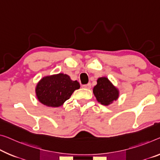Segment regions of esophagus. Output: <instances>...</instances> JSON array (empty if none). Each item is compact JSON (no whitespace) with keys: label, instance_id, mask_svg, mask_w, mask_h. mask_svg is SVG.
Masks as SVG:
<instances>
[{"label":"esophagus","instance_id":"esophagus-1","mask_svg":"<svg viewBox=\"0 0 160 160\" xmlns=\"http://www.w3.org/2000/svg\"><path fill=\"white\" fill-rule=\"evenodd\" d=\"M82 87L84 88H87V89H89V88H91V83H87V84L83 85Z\"/></svg>","mask_w":160,"mask_h":160}]
</instances>
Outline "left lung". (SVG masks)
<instances>
[{"label": "left lung", "mask_w": 160, "mask_h": 160, "mask_svg": "<svg viewBox=\"0 0 160 160\" xmlns=\"http://www.w3.org/2000/svg\"><path fill=\"white\" fill-rule=\"evenodd\" d=\"M93 92L98 102L106 106L112 104L119 97L117 88L106 77L99 78L97 80V84L94 87Z\"/></svg>", "instance_id": "8db88e82"}]
</instances>
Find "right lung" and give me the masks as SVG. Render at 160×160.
<instances>
[{"mask_svg":"<svg viewBox=\"0 0 160 160\" xmlns=\"http://www.w3.org/2000/svg\"><path fill=\"white\" fill-rule=\"evenodd\" d=\"M80 85L72 81L69 76L58 73L43 78L37 84L36 93L38 99L47 107H58L69 99Z\"/></svg>","mask_w":160,"mask_h":160,"instance_id":"right-lung-1","label":"right lung"}]
</instances>
